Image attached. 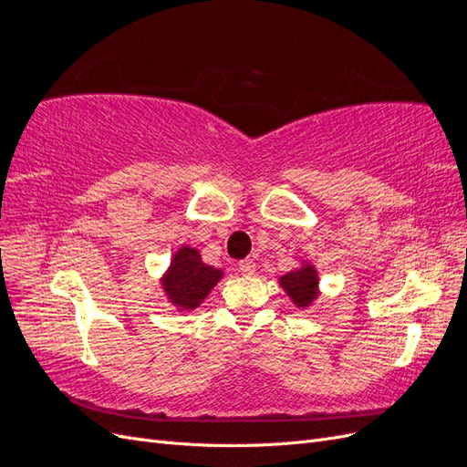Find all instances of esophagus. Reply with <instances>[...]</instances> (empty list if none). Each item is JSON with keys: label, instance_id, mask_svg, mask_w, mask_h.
<instances>
[{"label": "esophagus", "instance_id": "34e87169", "mask_svg": "<svg viewBox=\"0 0 467 467\" xmlns=\"http://www.w3.org/2000/svg\"><path fill=\"white\" fill-rule=\"evenodd\" d=\"M239 271H242V273H244V275H247V276H251V275H255V271H257V265L253 263L251 259H245V261L239 263Z\"/></svg>", "mask_w": 467, "mask_h": 467}]
</instances>
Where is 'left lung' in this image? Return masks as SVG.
<instances>
[{"mask_svg":"<svg viewBox=\"0 0 467 467\" xmlns=\"http://www.w3.org/2000/svg\"><path fill=\"white\" fill-rule=\"evenodd\" d=\"M278 285L288 294L292 304L300 309H307L319 298V273L316 265L309 261H304L296 271L282 275Z\"/></svg>","mask_w":467,"mask_h":467,"instance_id":"8db88e82","label":"left lung"}]
</instances>
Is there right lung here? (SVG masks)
Masks as SVG:
<instances>
[{
	"instance_id": "1",
	"label": "right lung",
	"mask_w": 467,
	"mask_h": 467,
	"mask_svg": "<svg viewBox=\"0 0 467 467\" xmlns=\"http://www.w3.org/2000/svg\"><path fill=\"white\" fill-rule=\"evenodd\" d=\"M222 278V268L206 265L199 249L181 245L160 278V285L169 304L175 306L179 312H191L206 300L210 290Z\"/></svg>"
}]
</instances>
